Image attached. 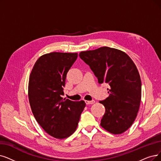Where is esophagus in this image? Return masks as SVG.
Here are the masks:
<instances>
[{"label": "esophagus", "instance_id": "esophagus-1", "mask_svg": "<svg viewBox=\"0 0 161 161\" xmlns=\"http://www.w3.org/2000/svg\"><path fill=\"white\" fill-rule=\"evenodd\" d=\"M85 103L86 104H94L95 101L94 100H85Z\"/></svg>", "mask_w": 161, "mask_h": 161}]
</instances>
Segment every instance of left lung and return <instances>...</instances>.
Returning <instances> with one entry per match:
<instances>
[{"label":"left lung","mask_w":161,"mask_h":161,"mask_svg":"<svg viewBox=\"0 0 161 161\" xmlns=\"http://www.w3.org/2000/svg\"><path fill=\"white\" fill-rule=\"evenodd\" d=\"M79 56L99 84L110 86L108 97L99 102L106 109L100 125L112 134L123 133L133 124L140 106L141 81L136 65L124 51L108 47L81 51Z\"/></svg>","instance_id":"left-lung-1"}]
</instances>
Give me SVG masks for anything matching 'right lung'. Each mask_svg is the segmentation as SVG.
<instances>
[{"label":"right lung","instance_id":"obj_1","mask_svg":"<svg viewBox=\"0 0 161 161\" xmlns=\"http://www.w3.org/2000/svg\"><path fill=\"white\" fill-rule=\"evenodd\" d=\"M76 53L52 52L43 55L31 70L28 83L30 107L37 123L49 136L65 139L75 131L85 101L63 99L67 73Z\"/></svg>","mask_w":161,"mask_h":161}]
</instances>
